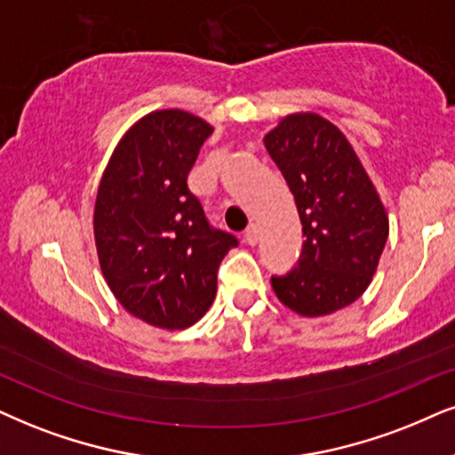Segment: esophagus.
<instances>
[{
  "label": "esophagus",
  "instance_id": "obj_1",
  "mask_svg": "<svg viewBox=\"0 0 455 455\" xmlns=\"http://www.w3.org/2000/svg\"><path fill=\"white\" fill-rule=\"evenodd\" d=\"M243 241L247 245H256L258 243V227L256 224H250L243 233Z\"/></svg>",
  "mask_w": 455,
  "mask_h": 455
}]
</instances>
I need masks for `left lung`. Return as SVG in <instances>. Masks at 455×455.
<instances>
[{"mask_svg":"<svg viewBox=\"0 0 455 455\" xmlns=\"http://www.w3.org/2000/svg\"><path fill=\"white\" fill-rule=\"evenodd\" d=\"M296 199L302 254L275 294L304 317L348 307L370 285L388 239V218L370 176L336 125L313 113L290 115L264 136Z\"/></svg>","mask_w":455,"mask_h":455,"instance_id":"obj_1","label":"left lung"}]
</instances>
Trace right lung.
<instances>
[{"label":"right lung","instance_id":"add662e5","mask_svg":"<svg viewBox=\"0 0 455 455\" xmlns=\"http://www.w3.org/2000/svg\"><path fill=\"white\" fill-rule=\"evenodd\" d=\"M210 124L155 111L132 125L102 174L94 237L108 287L134 317L164 330L193 325L212 307L222 258L239 241L214 228L188 188Z\"/></svg>","mask_w":455,"mask_h":455}]
</instances>
